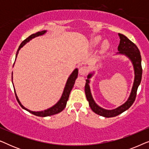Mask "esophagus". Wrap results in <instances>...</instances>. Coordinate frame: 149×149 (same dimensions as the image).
Wrapping results in <instances>:
<instances>
[{
    "label": "esophagus",
    "mask_w": 149,
    "mask_h": 149,
    "mask_svg": "<svg viewBox=\"0 0 149 149\" xmlns=\"http://www.w3.org/2000/svg\"><path fill=\"white\" fill-rule=\"evenodd\" d=\"M79 74L81 75H85L87 74V73L89 72V69L87 68V66H81L80 68H79Z\"/></svg>",
    "instance_id": "34e87169"
}]
</instances>
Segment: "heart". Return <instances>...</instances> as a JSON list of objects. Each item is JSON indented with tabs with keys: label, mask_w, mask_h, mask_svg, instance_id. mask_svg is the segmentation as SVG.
<instances>
[{
	"label": "heart",
	"mask_w": 149,
	"mask_h": 149,
	"mask_svg": "<svg viewBox=\"0 0 149 149\" xmlns=\"http://www.w3.org/2000/svg\"><path fill=\"white\" fill-rule=\"evenodd\" d=\"M100 37H96L94 39V41H93V42H94V44H97L100 42ZM108 47H109V45H108L107 42H104V44H103V45H102V47L104 49H107Z\"/></svg>",
	"instance_id": "b5f03b06"
}]
</instances>
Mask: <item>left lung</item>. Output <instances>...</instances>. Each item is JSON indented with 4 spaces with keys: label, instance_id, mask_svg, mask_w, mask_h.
Returning <instances> with one entry per match:
<instances>
[{
    "label": "left lung",
    "instance_id": "obj_1",
    "mask_svg": "<svg viewBox=\"0 0 149 149\" xmlns=\"http://www.w3.org/2000/svg\"><path fill=\"white\" fill-rule=\"evenodd\" d=\"M119 36L120 38V42L118 47V51L119 54L125 55L127 56L132 62L134 65V73H135V78H134V82L133 87H132V92L130 94L129 98L127 102L123 105L120 106L119 107L113 110H106L100 107L97 106L93 100L92 95L91 94L90 88H89V80L93 74H89L87 76V79L86 80L85 85V95L87 101L89 102V107L91 110L97 115L102 116L104 117H113L119 115V114L123 113L126 110H127L133 104L136 100V93H137V89L139 86L142 79V68L141 65V56H140V52L137 46L132 42L131 40L124 36L123 34H119Z\"/></svg>",
    "mask_w": 149,
    "mask_h": 149
}]
</instances>
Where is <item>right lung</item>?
I'll use <instances>...</instances> for the list:
<instances>
[{
  "label": "right lung",
  "mask_w": 149,
  "mask_h": 149,
  "mask_svg": "<svg viewBox=\"0 0 149 149\" xmlns=\"http://www.w3.org/2000/svg\"><path fill=\"white\" fill-rule=\"evenodd\" d=\"M45 32H46V30H43V31L36 32L35 34H32L30 36H28L26 39L24 40V41L22 42L21 44H20L19 48H18V49H17V54H16V57H17V54H18V52H19L20 49H21L22 47H23L24 45L26 43V42L30 41V40H31L32 38H35V37H36V36L42 35V34H44ZM77 76H78V70L76 68L74 71H73L72 74H70V76L68 77V81H67V82H66V86H65L64 90V91H63L62 95V97H61L60 100H59L58 102V103H57L56 104H55L54 107H51V108H49V109H48L47 110H45L44 111L34 112V111H30V110L27 109L26 108L24 107V106L22 104L21 102H20L19 100V99H18L17 95H16V93H15L16 99H17L18 103L19 104V105L21 106L22 109H25L26 111H28L30 113L33 114V115H34L38 116V117H47V116L56 115V114H58L59 113H60V112H62L63 110L64 109V108L66 107L67 101H68V97H69V95H70V91H71V90H72L73 85H74V84L75 80H76V79L77 78Z\"/></svg>",
  "instance_id": "1"
}]
</instances>
